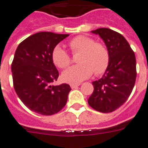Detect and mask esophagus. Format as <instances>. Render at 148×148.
I'll return each instance as SVG.
<instances>
[{"label":"esophagus","instance_id":"1","mask_svg":"<svg viewBox=\"0 0 148 148\" xmlns=\"http://www.w3.org/2000/svg\"><path fill=\"white\" fill-rule=\"evenodd\" d=\"M70 86H71V89H75V88L78 87V86H80V84H71Z\"/></svg>","mask_w":148,"mask_h":148}]
</instances>
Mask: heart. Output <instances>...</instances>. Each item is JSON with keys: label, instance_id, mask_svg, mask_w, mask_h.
I'll return each mask as SVG.
<instances>
[{"label": "heart", "instance_id": "heart-1", "mask_svg": "<svg viewBox=\"0 0 148 148\" xmlns=\"http://www.w3.org/2000/svg\"><path fill=\"white\" fill-rule=\"evenodd\" d=\"M69 46L74 53H79V64L71 67L62 73V79L68 83H78L90 77L95 72L100 75L108 67V50L105 45L97 43L87 36H77L69 41ZM52 59L56 65L65 68L71 64V57L66 50L57 45L52 52Z\"/></svg>", "mask_w": 148, "mask_h": 148}]
</instances>
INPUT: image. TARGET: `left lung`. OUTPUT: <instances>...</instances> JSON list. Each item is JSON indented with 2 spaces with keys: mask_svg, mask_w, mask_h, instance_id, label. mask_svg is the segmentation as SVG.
<instances>
[{
  "mask_svg": "<svg viewBox=\"0 0 148 148\" xmlns=\"http://www.w3.org/2000/svg\"><path fill=\"white\" fill-rule=\"evenodd\" d=\"M92 33L104 40L110 60L102 77L92 82L94 91L88 103L99 112H113L126 102L133 89L137 74L135 53L118 32L101 28Z\"/></svg>",
  "mask_w": 148,
  "mask_h": 148,
  "instance_id": "8db88e82",
  "label": "left lung"
}]
</instances>
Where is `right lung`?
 I'll use <instances>...</instances> for the list:
<instances>
[{"instance_id":"obj_1","label":"right lung","mask_w":148,"mask_h":148,"mask_svg":"<svg viewBox=\"0 0 148 148\" xmlns=\"http://www.w3.org/2000/svg\"><path fill=\"white\" fill-rule=\"evenodd\" d=\"M69 34L38 32L19 43L11 70L13 86L22 103L41 115H53L65 106L70 86L51 85L59 77L52 59L56 45Z\"/></svg>"}]
</instances>
